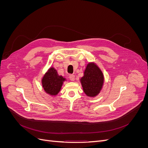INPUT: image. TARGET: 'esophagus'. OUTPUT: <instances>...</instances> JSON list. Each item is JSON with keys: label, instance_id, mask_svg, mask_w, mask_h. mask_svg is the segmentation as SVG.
Instances as JSON below:
<instances>
[{"label": "esophagus", "instance_id": "1", "mask_svg": "<svg viewBox=\"0 0 148 148\" xmlns=\"http://www.w3.org/2000/svg\"><path fill=\"white\" fill-rule=\"evenodd\" d=\"M69 79L71 80V81H74V80H75V75H73V74L70 75Z\"/></svg>", "mask_w": 148, "mask_h": 148}]
</instances>
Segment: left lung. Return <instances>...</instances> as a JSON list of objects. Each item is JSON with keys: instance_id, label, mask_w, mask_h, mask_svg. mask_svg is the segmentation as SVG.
Returning a JSON list of instances; mask_svg holds the SVG:
<instances>
[{"instance_id": "left-lung-1", "label": "left lung", "mask_w": 148, "mask_h": 148, "mask_svg": "<svg viewBox=\"0 0 148 148\" xmlns=\"http://www.w3.org/2000/svg\"><path fill=\"white\" fill-rule=\"evenodd\" d=\"M104 79V75L99 67L95 63H89L80 82L84 93L89 97H95L102 89Z\"/></svg>"}]
</instances>
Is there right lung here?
Listing matches in <instances>:
<instances>
[{
    "label": "right lung",
    "mask_w": 148,
    "mask_h": 148,
    "mask_svg": "<svg viewBox=\"0 0 148 148\" xmlns=\"http://www.w3.org/2000/svg\"><path fill=\"white\" fill-rule=\"evenodd\" d=\"M64 81L65 78L58 75L57 70L53 67H51L44 75L42 85L46 93L51 96H56L60 91Z\"/></svg>",
    "instance_id": "obj_1"
}]
</instances>
